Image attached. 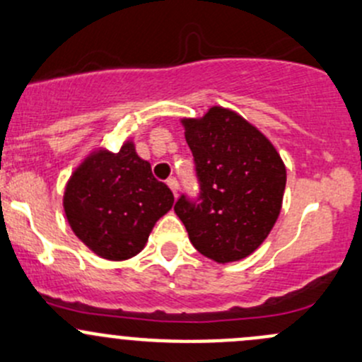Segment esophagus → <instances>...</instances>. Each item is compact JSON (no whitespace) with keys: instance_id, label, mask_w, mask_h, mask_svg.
<instances>
[{"instance_id":"esophagus-1","label":"esophagus","mask_w":362,"mask_h":362,"mask_svg":"<svg viewBox=\"0 0 362 362\" xmlns=\"http://www.w3.org/2000/svg\"><path fill=\"white\" fill-rule=\"evenodd\" d=\"M166 184H168V187L171 189V192L175 194V196H177V192H178V180L177 178H168V180H166Z\"/></svg>"}]
</instances>
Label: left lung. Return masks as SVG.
<instances>
[{
  "label": "left lung",
  "mask_w": 362,
  "mask_h": 362,
  "mask_svg": "<svg viewBox=\"0 0 362 362\" xmlns=\"http://www.w3.org/2000/svg\"><path fill=\"white\" fill-rule=\"evenodd\" d=\"M199 196L182 194L175 213L199 253L218 264L253 253L272 230L286 187V168L274 146L239 114L211 107L184 119Z\"/></svg>",
  "instance_id": "left-lung-1"
}]
</instances>
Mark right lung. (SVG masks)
I'll return each mask as SVG.
<instances>
[{
    "label": "right lung",
    "mask_w": 362,
    "mask_h": 362,
    "mask_svg": "<svg viewBox=\"0 0 362 362\" xmlns=\"http://www.w3.org/2000/svg\"><path fill=\"white\" fill-rule=\"evenodd\" d=\"M173 206L168 185L127 142L98 151L72 173L64 210L74 234L98 257L127 260L146 246L154 223Z\"/></svg>",
    "instance_id": "right-lung-1"
}]
</instances>
